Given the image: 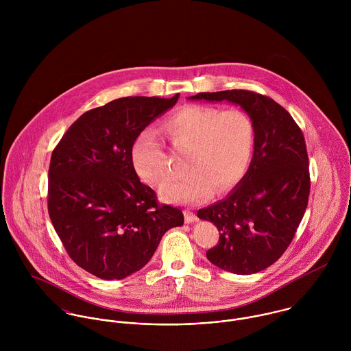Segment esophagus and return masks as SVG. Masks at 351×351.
Here are the masks:
<instances>
[{
	"label": "esophagus",
	"instance_id": "esophagus-1",
	"mask_svg": "<svg viewBox=\"0 0 351 351\" xmlns=\"http://www.w3.org/2000/svg\"><path fill=\"white\" fill-rule=\"evenodd\" d=\"M184 215H185V223H195V221H197V216L192 212V210H189V209H185L184 210Z\"/></svg>",
	"mask_w": 351,
	"mask_h": 351
}]
</instances>
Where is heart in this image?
Returning a JSON list of instances; mask_svg holds the SVG:
<instances>
[{"label":"heart","mask_w":351,"mask_h":351,"mask_svg":"<svg viewBox=\"0 0 351 351\" xmlns=\"http://www.w3.org/2000/svg\"><path fill=\"white\" fill-rule=\"evenodd\" d=\"M162 130L177 151L189 150V171L163 191V199L178 204H201L232 191L245 177L255 146V123L239 108L220 109L200 104L185 105L162 121ZM131 158L138 174L154 188L170 176V158L160 141L142 132L134 142Z\"/></svg>","instance_id":"heart-1"}]
</instances>
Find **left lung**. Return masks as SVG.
Here are the masks:
<instances>
[{"mask_svg":"<svg viewBox=\"0 0 351 351\" xmlns=\"http://www.w3.org/2000/svg\"><path fill=\"white\" fill-rule=\"evenodd\" d=\"M191 100L230 101L255 123L250 167L224 200L197 216L212 221L219 243L206 251L217 267L254 274L273 265L289 247L308 205L311 178L304 135L289 112L250 90L197 93Z\"/></svg>","mask_w":351,"mask_h":351,"instance_id":"8db88e82","label":"left lung"}]
</instances>
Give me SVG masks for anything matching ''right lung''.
I'll list each match as a JSON object with an SVG mask.
<instances>
[{
  "label": "right lung",
  "instance_id": "1",
  "mask_svg": "<svg viewBox=\"0 0 351 351\" xmlns=\"http://www.w3.org/2000/svg\"><path fill=\"white\" fill-rule=\"evenodd\" d=\"M171 99L123 97L80 116L51 155L49 215L69 256L102 280L141 270L165 232L184 224L182 210L159 204L141 182L134 142Z\"/></svg>",
  "mask_w": 351,
  "mask_h": 351
}]
</instances>
